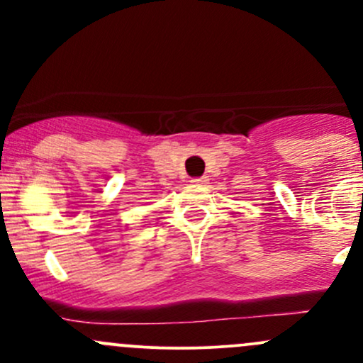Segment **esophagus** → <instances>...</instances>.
I'll list each match as a JSON object with an SVG mask.
<instances>
[{
	"mask_svg": "<svg viewBox=\"0 0 363 363\" xmlns=\"http://www.w3.org/2000/svg\"><path fill=\"white\" fill-rule=\"evenodd\" d=\"M193 184L195 186H203V184H207V177H199V179H193Z\"/></svg>",
	"mask_w": 363,
	"mask_h": 363,
	"instance_id": "esophagus-1",
	"label": "esophagus"
}]
</instances>
